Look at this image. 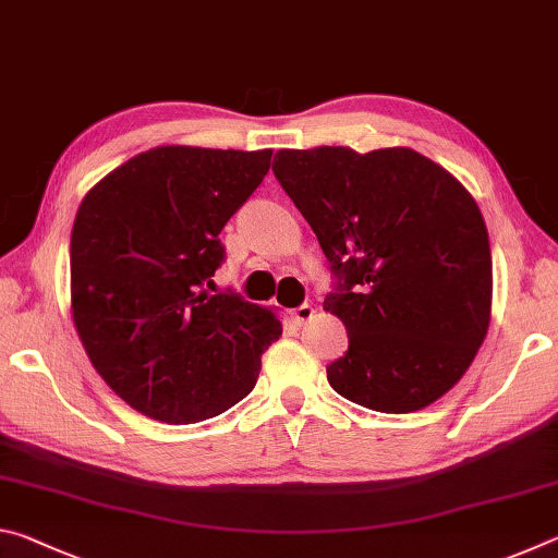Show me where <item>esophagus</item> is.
Instances as JSON below:
<instances>
[{
	"instance_id": "1",
	"label": "esophagus",
	"mask_w": 558,
	"mask_h": 558,
	"mask_svg": "<svg viewBox=\"0 0 558 558\" xmlns=\"http://www.w3.org/2000/svg\"><path fill=\"white\" fill-rule=\"evenodd\" d=\"M313 315H315V307L310 305V302H302L300 307L292 310V319H295L298 325H305V323H310V319H313Z\"/></svg>"
}]
</instances>
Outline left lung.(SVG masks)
Instances as JSON below:
<instances>
[{"label":"left lung","instance_id":"left-lung-1","mask_svg":"<svg viewBox=\"0 0 558 558\" xmlns=\"http://www.w3.org/2000/svg\"><path fill=\"white\" fill-rule=\"evenodd\" d=\"M272 174L329 260L327 313L349 335L327 366L364 409L411 413L450 391L489 327L493 256L477 204L409 147L280 149Z\"/></svg>","mask_w":558,"mask_h":558}]
</instances>
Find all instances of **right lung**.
Instances as JSON below:
<instances>
[{
  "label": "right lung",
  "mask_w": 558,
  "mask_h": 558,
  "mask_svg": "<svg viewBox=\"0 0 558 558\" xmlns=\"http://www.w3.org/2000/svg\"><path fill=\"white\" fill-rule=\"evenodd\" d=\"M270 149L155 147L83 199L71 231L73 323L132 409L162 423L214 418L251 393L280 319L216 292L219 233L270 167Z\"/></svg>",
  "instance_id": "add662e5"
}]
</instances>
